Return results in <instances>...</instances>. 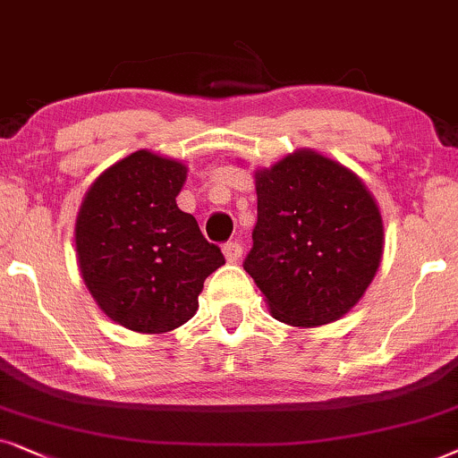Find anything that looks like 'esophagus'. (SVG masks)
Returning a JSON list of instances; mask_svg holds the SVG:
<instances>
[{
  "instance_id": "1",
  "label": "esophagus",
  "mask_w": 458,
  "mask_h": 458,
  "mask_svg": "<svg viewBox=\"0 0 458 458\" xmlns=\"http://www.w3.org/2000/svg\"><path fill=\"white\" fill-rule=\"evenodd\" d=\"M222 253L228 264H236L242 255V247L239 245V242H225V245L222 247Z\"/></svg>"
}]
</instances>
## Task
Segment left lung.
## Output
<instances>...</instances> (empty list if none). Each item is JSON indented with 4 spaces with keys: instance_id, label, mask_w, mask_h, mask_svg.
<instances>
[{
    "instance_id": "obj_1",
    "label": "left lung",
    "mask_w": 458,
    "mask_h": 458,
    "mask_svg": "<svg viewBox=\"0 0 458 458\" xmlns=\"http://www.w3.org/2000/svg\"><path fill=\"white\" fill-rule=\"evenodd\" d=\"M258 224L245 270L270 314L320 327L350 312L383 258V217L367 184L320 152L300 148L255 172Z\"/></svg>"
}]
</instances>
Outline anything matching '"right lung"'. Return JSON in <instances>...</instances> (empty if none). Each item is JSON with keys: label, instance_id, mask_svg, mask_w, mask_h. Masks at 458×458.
Returning <instances> with one entry per match:
<instances>
[{"label": "right lung", "instance_id": "1", "mask_svg": "<svg viewBox=\"0 0 458 458\" xmlns=\"http://www.w3.org/2000/svg\"><path fill=\"white\" fill-rule=\"evenodd\" d=\"M188 167L136 150L105 169L85 192L75 222L81 278L98 308L144 335L174 331L199 310L205 278L225 264L175 203Z\"/></svg>", "mask_w": 458, "mask_h": 458}]
</instances>
